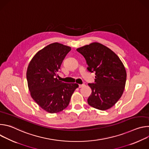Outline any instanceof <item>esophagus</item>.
Returning <instances> with one entry per match:
<instances>
[{
  "label": "esophagus",
  "instance_id": "34e87169",
  "mask_svg": "<svg viewBox=\"0 0 149 149\" xmlns=\"http://www.w3.org/2000/svg\"><path fill=\"white\" fill-rule=\"evenodd\" d=\"M86 85L85 84H79V88H81V87H84Z\"/></svg>",
  "mask_w": 149,
  "mask_h": 149
}]
</instances>
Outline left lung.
<instances>
[{"label":"left lung","mask_w":149,"mask_h":149,"mask_svg":"<svg viewBox=\"0 0 149 149\" xmlns=\"http://www.w3.org/2000/svg\"><path fill=\"white\" fill-rule=\"evenodd\" d=\"M86 60L89 72H95V82L88 84L92 93L88 98L91 107L106 110L121 98L125 85L127 74L119 57L110 48L93 42L77 49Z\"/></svg>","instance_id":"1"}]
</instances>
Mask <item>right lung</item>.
<instances>
[{"label":"right lung","instance_id":"right-lung-1","mask_svg":"<svg viewBox=\"0 0 149 149\" xmlns=\"http://www.w3.org/2000/svg\"><path fill=\"white\" fill-rule=\"evenodd\" d=\"M70 47L55 42L38 51L29 63L26 72L31 95L39 106L49 113H56L68 105L76 83L59 81L58 72Z\"/></svg>","mask_w":149,"mask_h":149}]
</instances>
